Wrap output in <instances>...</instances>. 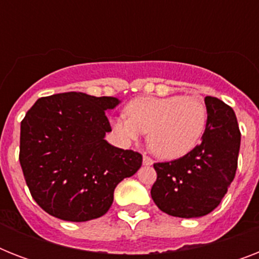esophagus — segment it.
<instances>
[{
    "mask_svg": "<svg viewBox=\"0 0 259 259\" xmlns=\"http://www.w3.org/2000/svg\"><path fill=\"white\" fill-rule=\"evenodd\" d=\"M142 162H144V165H146V166L153 165V160H152L150 157H148V156H144V158H142Z\"/></svg>",
    "mask_w": 259,
    "mask_h": 259,
    "instance_id": "esophagus-1",
    "label": "esophagus"
}]
</instances>
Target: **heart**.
I'll list each match as a JSON object with an SVG mask.
<instances>
[{
	"instance_id": "b5f03b06",
	"label": "heart",
	"mask_w": 259,
	"mask_h": 259,
	"mask_svg": "<svg viewBox=\"0 0 259 259\" xmlns=\"http://www.w3.org/2000/svg\"><path fill=\"white\" fill-rule=\"evenodd\" d=\"M126 114L111 119L118 140L129 145L149 132L150 148L165 160L192 152L208 125L207 106L197 97H140L126 106Z\"/></svg>"
}]
</instances>
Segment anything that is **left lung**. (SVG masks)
<instances>
[{
  "mask_svg": "<svg viewBox=\"0 0 259 259\" xmlns=\"http://www.w3.org/2000/svg\"><path fill=\"white\" fill-rule=\"evenodd\" d=\"M208 125L199 145L170 162H157L150 195L162 212L200 218L217 208L233 183L241 132L234 110L213 97L204 99Z\"/></svg>",
  "mask_w": 259,
  "mask_h": 259,
  "instance_id": "obj_1",
  "label": "left lung"
}]
</instances>
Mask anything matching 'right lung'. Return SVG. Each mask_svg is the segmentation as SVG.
<instances>
[{
  "label": "right lung",
  "mask_w": 259,
  "mask_h": 259,
  "mask_svg": "<svg viewBox=\"0 0 259 259\" xmlns=\"http://www.w3.org/2000/svg\"><path fill=\"white\" fill-rule=\"evenodd\" d=\"M114 97L63 93L40 98L25 114L20 164L34 201L62 221L87 222L105 215L114 189L142 165V156L105 140L106 111Z\"/></svg>",
  "instance_id": "obj_1"
}]
</instances>
